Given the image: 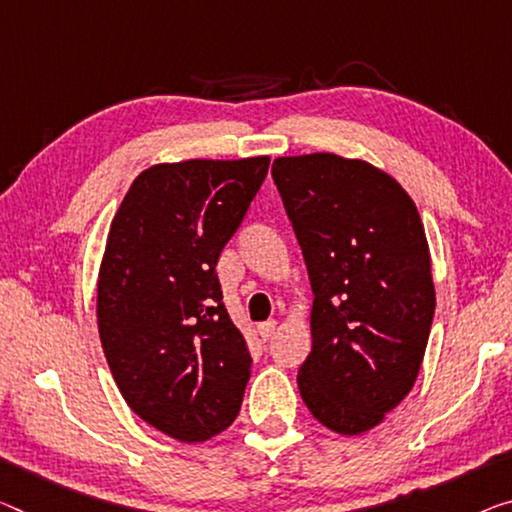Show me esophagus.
Wrapping results in <instances>:
<instances>
[{
    "instance_id": "1",
    "label": "esophagus",
    "mask_w": 512,
    "mask_h": 512,
    "mask_svg": "<svg viewBox=\"0 0 512 512\" xmlns=\"http://www.w3.org/2000/svg\"><path fill=\"white\" fill-rule=\"evenodd\" d=\"M274 332H277V320H265L258 325V334H261L263 341H267V338H272Z\"/></svg>"
}]
</instances>
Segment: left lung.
<instances>
[{"mask_svg":"<svg viewBox=\"0 0 512 512\" xmlns=\"http://www.w3.org/2000/svg\"><path fill=\"white\" fill-rule=\"evenodd\" d=\"M274 185L309 270V412L341 435L375 428L419 375L435 316L419 210L389 174L334 153L279 157Z\"/></svg>","mask_w":512,"mask_h":512,"instance_id":"8db88e82","label":"left lung"}]
</instances>
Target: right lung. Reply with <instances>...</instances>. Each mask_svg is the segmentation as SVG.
Listing matches in <instances>:
<instances>
[{"instance_id": "add662e5", "label": "right lung", "mask_w": 512, "mask_h": 512, "mask_svg": "<svg viewBox=\"0 0 512 512\" xmlns=\"http://www.w3.org/2000/svg\"><path fill=\"white\" fill-rule=\"evenodd\" d=\"M270 157L157 164L114 215L98 274V332L130 410L178 442L229 428L251 375L217 261Z\"/></svg>"}]
</instances>
